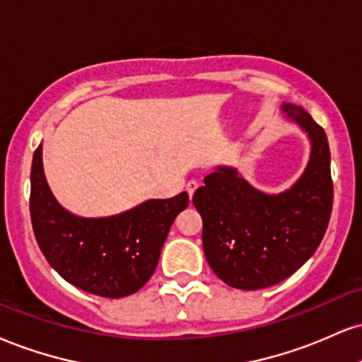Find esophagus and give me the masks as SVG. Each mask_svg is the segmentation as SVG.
I'll return each instance as SVG.
<instances>
[{
	"mask_svg": "<svg viewBox=\"0 0 362 362\" xmlns=\"http://www.w3.org/2000/svg\"><path fill=\"white\" fill-rule=\"evenodd\" d=\"M197 187H199V184H197V182H195V180L187 182L185 189H187V192H189V197H190V199L194 197V192H195V190H197Z\"/></svg>",
	"mask_w": 362,
	"mask_h": 362,
	"instance_id": "obj_1",
	"label": "esophagus"
}]
</instances>
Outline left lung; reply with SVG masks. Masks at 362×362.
Returning <instances> with one entry per match:
<instances>
[{
	"label": "left lung",
	"mask_w": 362,
	"mask_h": 362,
	"mask_svg": "<svg viewBox=\"0 0 362 362\" xmlns=\"http://www.w3.org/2000/svg\"><path fill=\"white\" fill-rule=\"evenodd\" d=\"M281 116L310 141V156L290 189L268 194L236 167L217 165L194 194L209 267L229 286L259 290L293 275L319 247L332 212L334 187L325 132L302 106L281 103Z\"/></svg>",
	"instance_id": "obj_1"
}]
</instances>
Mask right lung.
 I'll return each mask as SVG.
<instances>
[{"label": "right lung", "mask_w": 362, "mask_h": 362, "mask_svg": "<svg viewBox=\"0 0 362 362\" xmlns=\"http://www.w3.org/2000/svg\"><path fill=\"white\" fill-rule=\"evenodd\" d=\"M42 143L33 153L30 214L50 267L77 288L106 298L136 293L153 275L175 217L189 194L148 199L107 217H81L54 197L43 172Z\"/></svg>", "instance_id": "obj_1"}]
</instances>
